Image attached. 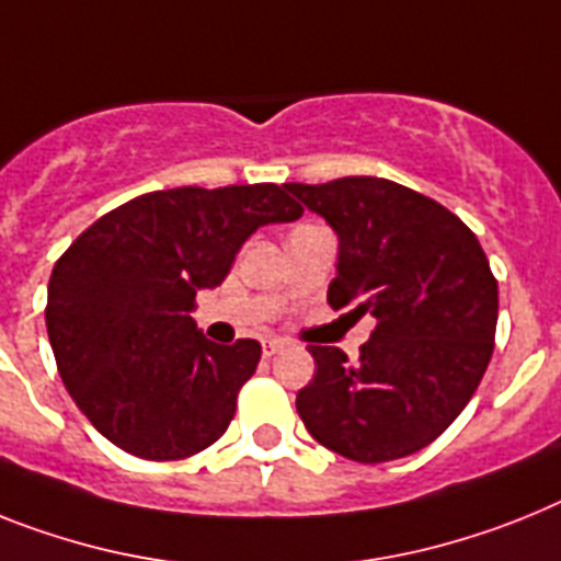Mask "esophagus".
I'll return each instance as SVG.
<instances>
[{
  "label": "esophagus",
  "mask_w": 561,
  "mask_h": 561,
  "mask_svg": "<svg viewBox=\"0 0 561 561\" xmlns=\"http://www.w3.org/2000/svg\"><path fill=\"white\" fill-rule=\"evenodd\" d=\"M280 348H284V340H277V337L263 340V357H272V354H277Z\"/></svg>",
  "instance_id": "1"
}]
</instances>
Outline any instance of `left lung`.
Here are the masks:
<instances>
[{
  "instance_id": "obj_1",
  "label": "left lung",
  "mask_w": 561,
  "mask_h": 561,
  "mask_svg": "<svg viewBox=\"0 0 561 561\" xmlns=\"http://www.w3.org/2000/svg\"><path fill=\"white\" fill-rule=\"evenodd\" d=\"M284 186L337 234L329 306L377 320L357 363L309 346L318 368L298 391L300 420L354 462L417 454L459 417L494 352L500 291L485 252L457 215L394 181Z\"/></svg>"
}]
</instances>
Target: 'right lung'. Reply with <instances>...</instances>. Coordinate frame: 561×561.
<instances>
[{"mask_svg":"<svg viewBox=\"0 0 561 561\" xmlns=\"http://www.w3.org/2000/svg\"><path fill=\"white\" fill-rule=\"evenodd\" d=\"M304 209L277 184L138 195L70 243L47 284V337L93 428L141 459H184L221 437L261 360L257 340L218 346L190 312L238 249Z\"/></svg>","mask_w":561,"mask_h":561,"instance_id":"obj_1","label":"right lung"}]
</instances>
